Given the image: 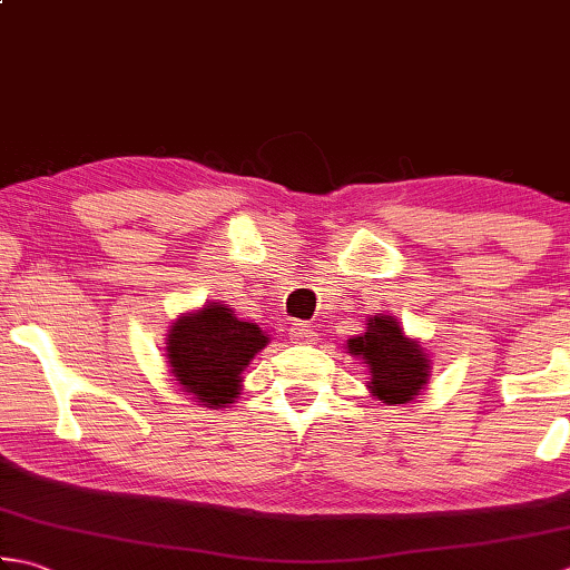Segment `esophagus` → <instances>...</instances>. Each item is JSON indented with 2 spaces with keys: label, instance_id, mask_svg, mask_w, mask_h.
I'll return each instance as SVG.
<instances>
[{
  "label": "esophagus",
  "instance_id": "34e87169",
  "mask_svg": "<svg viewBox=\"0 0 570 570\" xmlns=\"http://www.w3.org/2000/svg\"><path fill=\"white\" fill-rule=\"evenodd\" d=\"M292 341H296V343H313L316 341V328H313L311 323H306V321H296V323H292Z\"/></svg>",
  "mask_w": 570,
  "mask_h": 570
}]
</instances>
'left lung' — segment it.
Masks as SVG:
<instances>
[{
  "instance_id": "8db88e82",
  "label": "left lung",
  "mask_w": 570,
  "mask_h": 570,
  "mask_svg": "<svg viewBox=\"0 0 570 570\" xmlns=\"http://www.w3.org/2000/svg\"><path fill=\"white\" fill-rule=\"evenodd\" d=\"M347 350L365 360L370 367V392L384 404H406L429 382L431 360L414 337H406L394 316H377L367 321V331L350 337Z\"/></svg>"
}]
</instances>
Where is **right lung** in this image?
Returning a JSON list of instances; mask_svg holds the SVG:
<instances>
[{
	"label": "right lung",
	"instance_id": "right-lung-1",
	"mask_svg": "<svg viewBox=\"0 0 570 570\" xmlns=\"http://www.w3.org/2000/svg\"><path fill=\"white\" fill-rule=\"evenodd\" d=\"M269 345L257 323L237 318L225 304H205L184 313L166 337L168 367L200 406L233 404L242 390V372Z\"/></svg>",
	"mask_w": 570,
	"mask_h": 570
}]
</instances>
